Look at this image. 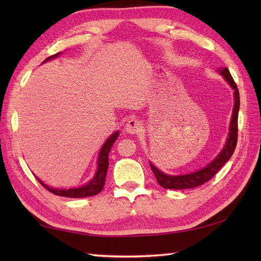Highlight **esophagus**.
<instances>
[{
  "instance_id": "esophagus-1",
  "label": "esophagus",
  "mask_w": 261,
  "mask_h": 261,
  "mask_svg": "<svg viewBox=\"0 0 261 261\" xmlns=\"http://www.w3.org/2000/svg\"><path fill=\"white\" fill-rule=\"evenodd\" d=\"M141 129H142V123L137 119L129 120V121H127L126 125H125V130H126L127 134H130V135L139 134Z\"/></svg>"
}]
</instances>
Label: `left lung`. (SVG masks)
Segmentation results:
<instances>
[{"label": "left lung", "instance_id": "left-lung-1", "mask_svg": "<svg viewBox=\"0 0 261 261\" xmlns=\"http://www.w3.org/2000/svg\"><path fill=\"white\" fill-rule=\"evenodd\" d=\"M219 73L224 77V80L228 82L229 85L234 90V107L233 112H232L229 136L228 139H226L225 145L222 150H221V152L212 160V162L205 166L204 168H201L199 170L194 171V173L191 174L177 176L167 175L163 173L162 170H159L157 167H154L151 163H149L150 164L153 175L156 176L158 184L164 188H168V190H187V188H194L203 185L204 182L208 181L212 177L216 175V173L223 167V165L228 162L234 152L238 141V114H239L240 108L239 90H238L236 82L232 79L228 68H219Z\"/></svg>", "mask_w": 261, "mask_h": 261}]
</instances>
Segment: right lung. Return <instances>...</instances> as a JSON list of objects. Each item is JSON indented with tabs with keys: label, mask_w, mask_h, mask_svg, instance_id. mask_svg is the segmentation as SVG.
Instances as JSON below:
<instances>
[{
	"label": "right lung",
	"mask_w": 261,
	"mask_h": 261,
	"mask_svg": "<svg viewBox=\"0 0 261 261\" xmlns=\"http://www.w3.org/2000/svg\"><path fill=\"white\" fill-rule=\"evenodd\" d=\"M60 55V53L53 55V56L48 57L45 62H48L53 58H56ZM120 135L119 131H115L113 135H111L109 139L105 141L103 147L101 148V151L98 153V159H97V170L95 173V176L87 182L86 185L81 186V187H76V188H68V190H62V188H51L47 186L45 182L41 181L40 179L36 177L37 180L40 182V184L47 188V190L55 194V195L58 196H64V197H71V198H79V197H88V196H93L96 195L99 192L103 190L104 184H105V177H107L108 173V168H109V153L111 151V148H112L113 143L115 140L118 139V137Z\"/></svg>",
	"instance_id": "add662e5"
}]
</instances>
